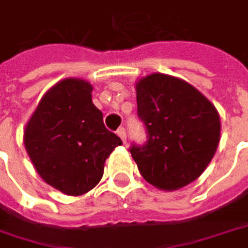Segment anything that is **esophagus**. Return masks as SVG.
<instances>
[{
  "label": "esophagus",
  "mask_w": 248,
  "mask_h": 248,
  "mask_svg": "<svg viewBox=\"0 0 248 248\" xmlns=\"http://www.w3.org/2000/svg\"><path fill=\"white\" fill-rule=\"evenodd\" d=\"M116 133H118V136L124 140V142H126V130H124V127H119Z\"/></svg>",
  "instance_id": "1"
}]
</instances>
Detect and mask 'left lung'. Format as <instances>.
<instances>
[{"instance_id": "left-lung-1", "label": "left lung", "mask_w": 248, "mask_h": 248, "mask_svg": "<svg viewBox=\"0 0 248 248\" xmlns=\"http://www.w3.org/2000/svg\"><path fill=\"white\" fill-rule=\"evenodd\" d=\"M138 118L148 140L132 145L140 175L165 191L195 181L211 162L220 142V115L194 86L173 76L154 73L136 83Z\"/></svg>"}]
</instances>
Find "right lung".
Listing matches in <instances>:
<instances>
[{
    "mask_svg": "<svg viewBox=\"0 0 248 248\" xmlns=\"http://www.w3.org/2000/svg\"><path fill=\"white\" fill-rule=\"evenodd\" d=\"M92 90L81 78L56 83L25 126V149L35 171L66 195L93 189L103 176L106 159L122 145L121 138L105 127Z\"/></svg>",
    "mask_w": 248,
    "mask_h": 248,
    "instance_id": "add662e5",
    "label": "right lung"
}]
</instances>
